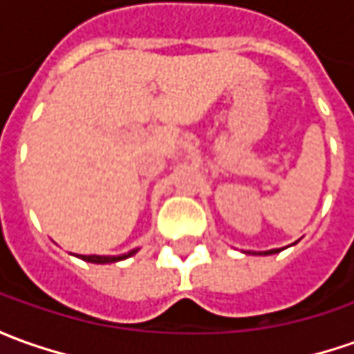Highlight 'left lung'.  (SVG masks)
<instances>
[{
	"mask_svg": "<svg viewBox=\"0 0 354 354\" xmlns=\"http://www.w3.org/2000/svg\"><path fill=\"white\" fill-rule=\"evenodd\" d=\"M276 252H279V250H268V252H262V254H276Z\"/></svg>",
	"mask_w": 354,
	"mask_h": 354,
	"instance_id": "obj_1",
	"label": "left lung"
}]
</instances>
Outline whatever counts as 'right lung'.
I'll use <instances>...</instances> for the list:
<instances>
[{"mask_svg":"<svg viewBox=\"0 0 354 354\" xmlns=\"http://www.w3.org/2000/svg\"><path fill=\"white\" fill-rule=\"evenodd\" d=\"M131 254H136V250H131L129 254H124V256H80L82 260L86 262H94V264H108V262H118V260H124Z\"/></svg>","mask_w":354,"mask_h":354,"instance_id":"1","label":"right lung"}]
</instances>
